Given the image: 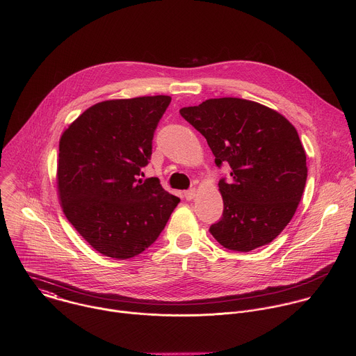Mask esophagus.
<instances>
[{"label":"esophagus","mask_w":356,"mask_h":356,"mask_svg":"<svg viewBox=\"0 0 356 356\" xmlns=\"http://www.w3.org/2000/svg\"><path fill=\"white\" fill-rule=\"evenodd\" d=\"M184 197L186 200H193L195 197V188H188L184 191Z\"/></svg>","instance_id":"esophagus-1"}]
</instances>
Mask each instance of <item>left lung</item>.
I'll list each match as a JSON object with an SVG mask.
<instances>
[{"label":"left lung","mask_w":356,"mask_h":356,"mask_svg":"<svg viewBox=\"0 0 356 356\" xmlns=\"http://www.w3.org/2000/svg\"><path fill=\"white\" fill-rule=\"evenodd\" d=\"M202 136L218 168L224 211L210 227L227 249L249 252L272 242L293 218L307 180L306 152L279 113L242 98H211L180 110Z\"/></svg>","instance_id":"obj_1"}]
</instances>
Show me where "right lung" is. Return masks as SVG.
<instances>
[{
	"instance_id": "right-lung-1",
	"label": "right lung",
	"mask_w": 356,
	"mask_h": 356,
	"mask_svg": "<svg viewBox=\"0 0 356 356\" xmlns=\"http://www.w3.org/2000/svg\"><path fill=\"white\" fill-rule=\"evenodd\" d=\"M169 95L110 99L86 110L59 142L63 213L99 253L128 259L154 243L180 198L139 179Z\"/></svg>"
}]
</instances>
